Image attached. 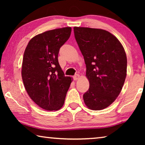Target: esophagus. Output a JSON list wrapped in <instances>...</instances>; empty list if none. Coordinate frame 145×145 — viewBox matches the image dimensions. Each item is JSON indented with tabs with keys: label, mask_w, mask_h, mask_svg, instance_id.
<instances>
[{
	"label": "esophagus",
	"mask_w": 145,
	"mask_h": 145,
	"mask_svg": "<svg viewBox=\"0 0 145 145\" xmlns=\"http://www.w3.org/2000/svg\"><path fill=\"white\" fill-rule=\"evenodd\" d=\"M80 78V75L78 74H76L75 75L73 76V79H74V80H77Z\"/></svg>",
	"instance_id": "34e87169"
}]
</instances>
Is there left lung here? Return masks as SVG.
Masks as SVG:
<instances>
[{"mask_svg":"<svg viewBox=\"0 0 145 145\" xmlns=\"http://www.w3.org/2000/svg\"><path fill=\"white\" fill-rule=\"evenodd\" d=\"M73 31L90 84L83 97L85 104L93 110L106 108L118 97L124 85L127 69L125 49L106 30L74 27Z\"/></svg>","mask_w":145,"mask_h":145,"instance_id":"8db88e82","label":"left lung"}]
</instances>
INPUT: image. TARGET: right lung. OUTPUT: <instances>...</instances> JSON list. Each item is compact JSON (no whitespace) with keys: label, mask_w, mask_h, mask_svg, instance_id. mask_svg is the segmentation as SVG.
Here are the masks:
<instances>
[{"label":"right lung","mask_w":145,"mask_h":145,"mask_svg":"<svg viewBox=\"0 0 145 145\" xmlns=\"http://www.w3.org/2000/svg\"><path fill=\"white\" fill-rule=\"evenodd\" d=\"M70 27L35 35L24 54L22 78L30 98L42 108L57 111L63 106L72 78L65 76L58 63L60 48L70 36Z\"/></svg>","instance_id":"1"}]
</instances>
